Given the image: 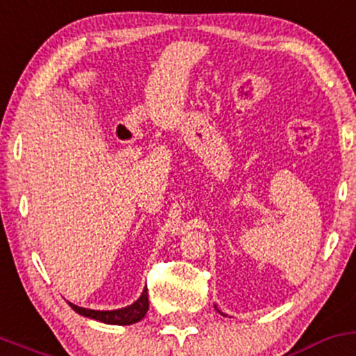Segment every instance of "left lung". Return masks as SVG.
Masks as SVG:
<instances>
[{
  "instance_id": "obj_1",
  "label": "left lung",
  "mask_w": 356,
  "mask_h": 356,
  "mask_svg": "<svg viewBox=\"0 0 356 356\" xmlns=\"http://www.w3.org/2000/svg\"><path fill=\"white\" fill-rule=\"evenodd\" d=\"M213 307H216V305H213ZM216 311H217V312H219V314H222V312H220V311H219V309H217V307H216ZM222 316H225V314H222Z\"/></svg>"
}]
</instances>
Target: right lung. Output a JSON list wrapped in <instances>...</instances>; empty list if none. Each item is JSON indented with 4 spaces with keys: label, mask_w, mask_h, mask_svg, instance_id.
I'll return each mask as SVG.
<instances>
[{
    "label": "right lung",
    "mask_w": 356,
    "mask_h": 356,
    "mask_svg": "<svg viewBox=\"0 0 356 356\" xmlns=\"http://www.w3.org/2000/svg\"><path fill=\"white\" fill-rule=\"evenodd\" d=\"M71 305V309L74 312H78L79 316L90 317V319L100 321L105 324H115V326H129V324L139 323L144 316H146L149 309V297H147V286H144L143 293L134 304L127 305V307L122 309H113V311H95V309H86L79 307V305L67 302Z\"/></svg>",
    "instance_id": "add662e5"
}]
</instances>
